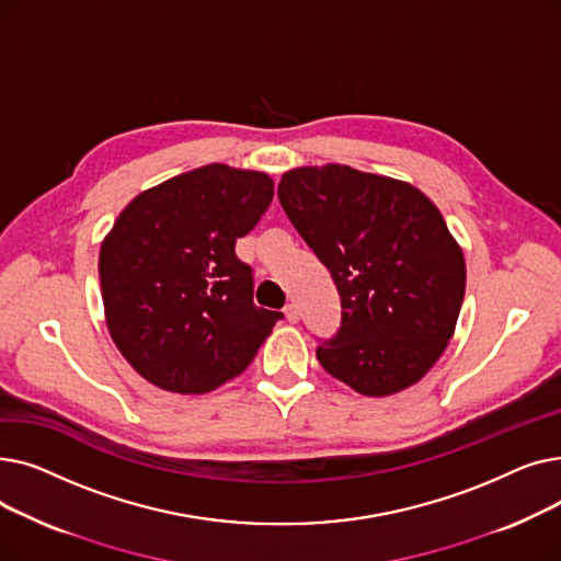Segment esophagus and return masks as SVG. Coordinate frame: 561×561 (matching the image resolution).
<instances>
[{
	"mask_svg": "<svg viewBox=\"0 0 561 561\" xmlns=\"http://www.w3.org/2000/svg\"><path fill=\"white\" fill-rule=\"evenodd\" d=\"M284 316H286V320H288V322H298V320H300L298 305H293V302H290V305H286V307H284Z\"/></svg>",
	"mask_w": 561,
	"mask_h": 561,
	"instance_id": "34e87169",
	"label": "esophagus"
}]
</instances>
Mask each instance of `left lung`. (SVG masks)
Listing matches in <instances>:
<instances>
[{
	"instance_id": "8db88e82",
	"label": "left lung",
	"mask_w": 561,
	"mask_h": 561,
	"mask_svg": "<svg viewBox=\"0 0 561 561\" xmlns=\"http://www.w3.org/2000/svg\"><path fill=\"white\" fill-rule=\"evenodd\" d=\"M277 195L341 296L320 366L368 398L416 385L446 352L466 290L463 250L436 204L409 182L341 163L293 168Z\"/></svg>"
}]
</instances>
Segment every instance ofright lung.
I'll return each mask as SVG.
<instances>
[{"instance_id":"add662e5","label":"right lung","mask_w":561,"mask_h":561,"mask_svg":"<svg viewBox=\"0 0 561 561\" xmlns=\"http://www.w3.org/2000/svg\"><path fill=\"white\" fill-rule=\"evenodd\" d=\"M265 172L209 163L138 193L100 248L108 334L150 385L199 396L241 375L279 311L252 302L233 252L268 209Z\"/></svg>"}]
</instances>
